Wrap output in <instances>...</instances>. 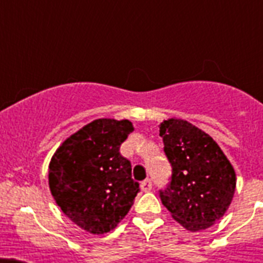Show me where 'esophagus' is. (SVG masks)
I'll return each instance as SVG.
<instances>
[{
  "label": "esophagus",
  "instance_id": "1",
  "mask_svg": "<svg viewBox=\"0 0 263 263\" xmlns=\"http://www.w3.org/2000/svg\"><path fill=\"white\" fill-rule=\"evenodd\" d=\"M152 188H153V183L150 179H147V180H143V182L141 183V190H142L143 192L152 191Z\"/></svg>",
  "mask_w": 263,
  "mask_h": 263
}]
</instances>
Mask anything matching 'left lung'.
Masks as SVG:
<instances>
[{
    "instance_id": "left-lung-1",
    "label": "left lung",
    "mask_w": 263,
    "mask_h": 263,
    "mask_svg": "<svg viewBox=\"0 0 263 263\" xmlns=\"http://www.w3.org/2000/svg\"><path fill=\"white\" fill-rule=\"evenodd\" d=\"M159 136L173 167L168 185L159 191L160 200L187 231L212 227L233 199V166L212 137L187 121H163Z\"/></svg>"
}]
</instances>
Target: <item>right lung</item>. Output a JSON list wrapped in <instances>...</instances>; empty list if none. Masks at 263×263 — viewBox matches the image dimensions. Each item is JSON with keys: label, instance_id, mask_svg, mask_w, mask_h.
I'll return each mask as SVG.
<instances>
[{"label": "right lung", "instance_id": "right-lung-1", "mask_svg": "<svg viewBox=\"0 0 263 263\" xmlns=\"http://www.w3.org/2000/svg\"><path fill=\"white\" fill-rule=\"evenodd\" d=\"M127 120L100 118L62 143L48 167L51 194L81 229L104 234L127 215L139 192L120 146L133 132Z\"/></svg>", "mask_w": 263, "mask_h": 263}]
</instances>
